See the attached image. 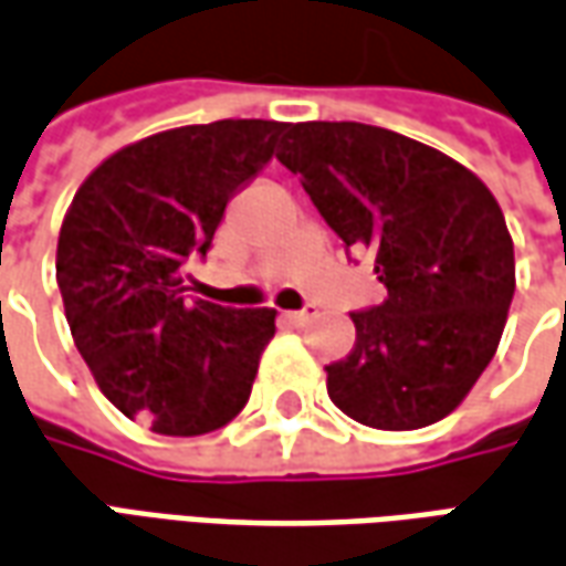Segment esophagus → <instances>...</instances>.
Here are the masks:
<instances>
[{"label": "esophagus", "instance_id": "34e87169", "mask_svg": "<svg viewBox=\"0 0 566 566\" xmlns=\"http://www.w3.org/2000/svg\"><path fill=\"white\" fill-rule=\"evenodd\" d=\"M314 317H317V307L314 305H307L305 311H290V314H286V321L292 323H307L314 321Z\"/></svg>", "mask_w": 566, "mask_h": 566}]
</instances>
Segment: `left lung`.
Segmentation results:
<instances>
[{
    "label": "left lung",
    "instance_id": "left-lung-1",
    "mask_svg": "<svg viewBox=\"0 0 566 566\" xmlns=\"http://www.w3.org/2000/svg\"><path fill=\"white\" fill-rule=\"evenodd\" d=\"M276 159L342 243L369 249L385 302L350 314L326 366L354 422L412 431L450 416L493 360L514 295V243L490 187L453 157L364 123H290Z\"/></svg>",
    "mask_w": 566,
    "mask_h": 566
}]
</instances>
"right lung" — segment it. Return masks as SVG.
<instances>
[{
  "mask_svg": "<svg viewBox=\"0 0 566 566\" xmlns=\"http://www.w3.org/2000/svg\"><path fill=\"white\" fill-rule=\"evenodd\" d=\"M283 132L274 119L157 132L92 169L64 216L54 271L73 342L101 395L157 434H209L249 400L276 311L187 298L185 261L206 255Z\"/></svg>",
  "mask_w": 566,
  "mask_h": 566,
  "instance_id": "right-lung-1",
  "label": "right lung"
}]
</instances>
